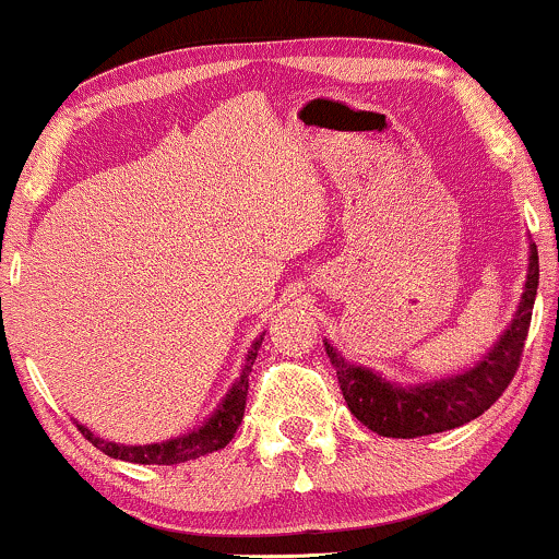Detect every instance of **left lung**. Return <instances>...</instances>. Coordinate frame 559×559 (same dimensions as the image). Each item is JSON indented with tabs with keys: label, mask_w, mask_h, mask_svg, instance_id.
I'll return each mask as SVG.
<instances>
[{
	"label": "left lung",
	"mask_w": 559,
	"mask_h": 559,
	"mask_svg": "<svg viewBox=\"0 0 559 559\" xmlns=\"http://www.w3.org/2000/svg\"><path fill=\"white\" fill-rule=\"evenodd\" d=\"M536 287H539V253H536V246H531L526 293H523L513 324L476 369L457 373L455 379L403 390V386L382 382V377L360 366L345 364L334 353V347L326 345V356L337 371L347 408L371 431L397 439L439 435V431L474 421L502 397L521 366Z\"/></svg>",
	"instance_id": "obj_1"
}]
</instances>
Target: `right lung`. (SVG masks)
Instances as JSON below:
<instances>
[{"mask_svg":"<svg viewBox=\"0 0 559 559\" xmlns=\"http://www.w3.org/2000/svg\"><path fill=\"white\" fill-rule=\"evenodd\" d=\"M259 337L248 353L246 366H242L240 379L235 382L229 395L222 403V408L209 418L206 424L201 426L199 431H190L186 437H177V439H167V442L159 444H135V448H128V444H115V442H104L102 437L91 435L85 426H78L81 435L88 439L94 448H98L104 455L117 457V461H128V463H141V465H177V463H186V461H195V457L209 455V452L222 450L225 444H229V439L235 437L238 426L242 421V413H246V397H248V373H251V366L255 356H259V347H261Z\"/></svg>","mask_w":559,"mask_h":559,"instance_id":"right-lung-1","label":"right lung"}]
</instances>
